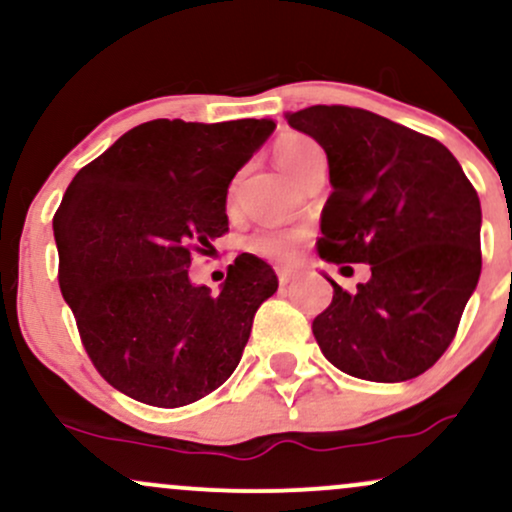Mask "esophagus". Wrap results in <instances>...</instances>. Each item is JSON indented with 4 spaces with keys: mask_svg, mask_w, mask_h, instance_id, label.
<instances>
[{
    "mask_svg": "<svg viewBox=\"0 0 512 512\" xmlns=\"http://www.w3.org/2000/svg\"><path fill=\"white\" fill-rule=\"evenodd\" d=\"M276 276H279V284L286 286V284H291L293 279H296V269H291V267H279V269H276Z\"/></svg>",
    "mask_w": 512,
    "mask_h": 512,
    "instance_id": "34e87169",
    "label": "esophagus"
}]
</instances>
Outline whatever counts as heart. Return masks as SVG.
<instances>
[{"label":"heart","instance_id":"obj_1","mask_svg":"<svg viewBox=\"0 0 512 512\" xmlns=\"http://www.w3.org/2000/svg\"><path fill=\"white\" fill-rule=\"evenodd\" d=\"M315 154H320V146L313 139L301 137V134H284L274 146V158L291 178H296L298 170L310 161ZM303 233L284 231V228H262L248 240V248L255 255L267 257L274 262H289L296 257L298 245H301Z\"/></svg>","mask_w":512,"mask_h":512}]
</instances>
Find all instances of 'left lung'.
I'll list each match as a JSON object with an SVG mask.
<instances>
[{"label":"left lung","instance_id":"8db88e82","mask_svg":"<svg viewBox=\"0 0 512 512\" xmlns=\"http://www.w3.org/2000/svg\"><path fill=\"white\" fill-rule=\"evenodd\" d=\"M330 163L317 252L366 262L313 334L332 366L370 383H402L443 356L481 274V204L457 158L436 139L375 113L313 105L286 113Z\"/></svg>","mask_w":512,"mask_h":512}]
</instances>
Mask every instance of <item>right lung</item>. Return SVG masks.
Returning a JSON list of instances; mask_svg holds the SVG:
<instances>
[{
	"mask_svg": "<svg viewBox=\"0 0 512 512\" xmlns=\"http://www.w3.org/2000/svg\"><path fill=\"white\" fill-rule=\"evenodd\" d=\"M274 120H151L81 168L52 219L60 289L98 373L151 407H185L231 378L279 279L243 252L219 293L192 284V250L228 231L236 173Z\"/></svg>",
	"mask_w": 512,
	"mask_h": 512,
	"instance_id": "add662e5",
	"label": "right lung"
}]
</instances>
